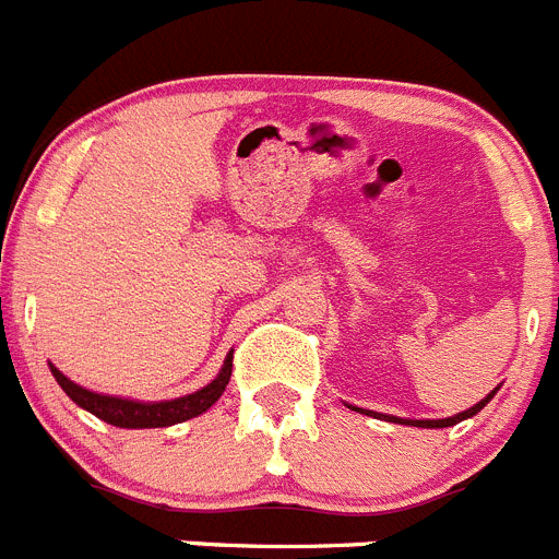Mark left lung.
I'll return each instance as SVG.
<instances>
[{"label": "left lung", "mask_w": 559, "mask_h": 559, "mask_svg": "<svg viewBox=\"0 0 559 559\" xmlns=\"http://www.w3.org/2000/svg\"><path fill=\"white\" fill-rule=\"evenodd\" d=\"M492 395H496V390H492L487 399H481L476 406H471V409L460 412V415H454V417H442V420H401V417H390V415H384V417H386V420H392V424H409V426H420V429H445V426L460 424V420H465V417H474L476 412L485 409V404L492 399ZM350 409H354V406H350ZM356 412H361V409H356ZM373 415H376V412H373ZM376 417H381V415H376Z\"/></svg>", "instance_id": "1"}]
</instances>
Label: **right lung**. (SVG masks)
<instances>
[{
	"label": "right lung",
	"instance_id": "add662e5",
	"mask_svg": "<svg viewBox=\"0 0 559 559\" xmlns=\"http://www.w3.org/2000/svg\"><path fill=\"white\" fill-rule=\"evenodd\" d=\"M230 367H234V354H228L223 370H219V376L209 386L192 392V395H183V399L160 401V404H139V401H124L114 399V395H99V392L83 390V386L60 373L58 367H52V376L74 404L97 415L105 424L119 426V429H164V426L183 424L189 417L203 415L211 404H217L230 381Z\"/></svg>",
	"mask_w": 559,
	"mask_h": 559
}]
</instances>
